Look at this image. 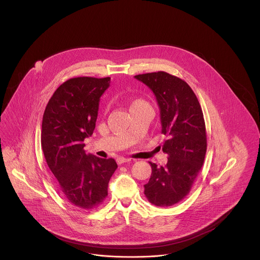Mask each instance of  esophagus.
<instances>
[{"instance_id": "esophagus-1", "label": "esophagus", "mask_w": 260, "mask_h": 260, "mask_svg": "<svg viewBox=\"0 0 260 260\" xmlns=\"http://www.w3.org/2000/svg\"><path fill=\"white\" fill-rule=\"evenodd\" d=\"M131 159L130 158H125V157H119L117 158V162L118 164H123V163H126V162H130Z\"/></svg>"}]
</instances>
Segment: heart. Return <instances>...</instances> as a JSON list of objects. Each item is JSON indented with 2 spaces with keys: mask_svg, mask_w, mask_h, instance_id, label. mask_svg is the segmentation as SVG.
Masks as SVG:
<instances>
[{
  "mask_svg": "<svg viewBox=\"0 0 260 260\" xmlns=\"http://www.w3.org/2000/svg\"><path fill=\"white\" fill-rule=\"evenodd\" d=\"M144 104H148L145 100H142V99H137L135 100L133 103H132V106H135V105H144ZM131 106V107H132Z\"/></svg>",
  "mask_w": 260,
  "mask_h": 260,
  "instance_id": "heart-1",
  "label": "heart"
}]
</instances>
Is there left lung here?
<instances>
[{
	"label": "left lung",
	"instance_id": "8db88e82",
	"mask_svg": "<svg viewBox=\"0 0 260 260\" xmlns=\"http://www.w3.org/2000/svg\"><path fill=\"white\" fill-rule=\"evenodd\" d=\"M135 78L156 96L166 136L162 150L168 155L164 167L149 162L152 173L144 194L155 206H172L188 195L204 162L207 138L203 112L184 80L163 71Z\"/></svg>",
	"mask_w": 260,
	"mask_h": 260
}]
</instances>
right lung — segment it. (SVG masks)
<instances>
[{"label":"right lung","instance_id":"obj_1","mask_svg":"<svg viewBox=\"0 0 260 260\" xmlns=\"http://www.w3.org/2000/svg\"><path fill=\"white\" fill-rule=\"evenodd\" d=\"M110 77H76L54 92L43 115L41 145L61 194L76 207H99L117 169L113 158L86 154L83 143L93 134L99 101Z\"/></svg>","mask_w":260,"mask_h":260}]
</instances>
